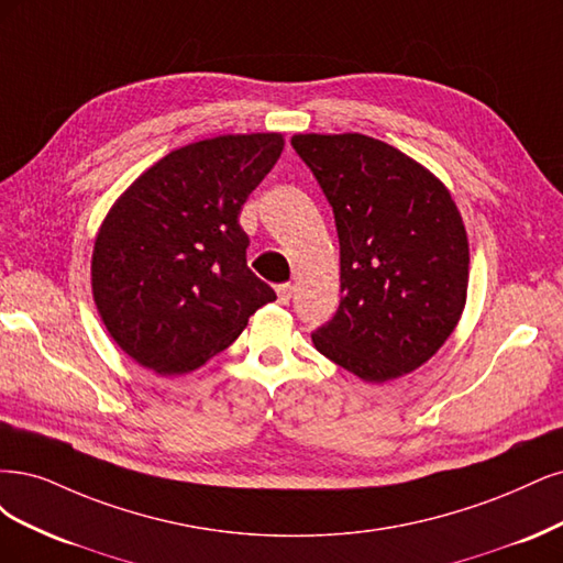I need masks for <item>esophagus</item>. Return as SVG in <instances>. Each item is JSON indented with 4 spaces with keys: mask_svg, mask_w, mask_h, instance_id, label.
<instances>
[{
    "mask_svg": "<svg viewBox=\"0 0 563 563\" xmlns=\"http://www.w3.org/2000/svg\"><path fill=\"white\" fill-rule=\"evenodd\" d=\"M292 292H295V287L289 283H283V285L276 287V295H278L280 303H289V299H292Z\"/></svg>",
    "mask_w": 563,
    "mask_h": 563,
    "instance_id": "34e87169",
    "label": "esophagus"
}]
</instances>
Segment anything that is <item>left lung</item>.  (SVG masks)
Returning <instances> with one entry per match:
<instances>
[{
    "label": "left lung",
    "instance_id": "obj_1",
    "mask_svg": "<svg viewBox=\"0 0 563 563\" xmlns=\"http://www.w3.org/2000/svg\"><path fill=\"white\" fill-rule=\"evenodd\" d=\"M292 147L339 233L343 297L313 332L316 349L367 384L419 369L456 330L467 299V233L449 189L369 135L299 133Z\"/></svg>",
    "mask_w": 563,
    "mask_h": 563
}]
</instances>
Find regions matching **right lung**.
<instances>
[{"label":"right lung","mask_w":563,"mask_h":563,"mask_svg":"<svg viewBox=\"0 0 563 563\" xmlns=\"http://www.w3.org/2000/svg\"><path fill=\"white\" fill-rule=\"evenodd\" d=\"M285 147L280 133L173 150L102 220L90 285L107 332L161 376L203 367L276 292L247 268L239 214Z\"/></svg>","instance_id":"right-lung-1"}]
</instances>
